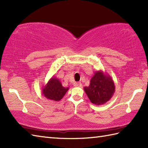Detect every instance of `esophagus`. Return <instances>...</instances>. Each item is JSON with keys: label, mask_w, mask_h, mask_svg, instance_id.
<instances>
[{"label": "esophagus", "mask_w": 148, "mask_h": 148, "mask_svg": "<svg viewBox=\"0 0 148 148\" xmlns=\"http://www.w3.org/2000/svg\"><path fill=\"white\" fill-rule=\"evenodd\" d=\"M73 85L75 87H81L82 84H81V82H75L73 84Z\"/></svg>", "instance_id": "obj_1"}]
</instances>
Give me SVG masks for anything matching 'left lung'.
Listing matches in <instances>:
<instances>
[{
    "label": "left lung",
    "mask_w": 148,
    "mask_h": 148,
    "mask_svg": "<svg viewBox=\"0 0 148 148\" xmlns=\"http://www.w3.org/2000/svg\"><path fill=\"white\" fill-rule=\"evenodd\" d=\"M92 103L104 104L109 101L115 91L114 81L109 75L102 70L95 72L91 78L90 85L84 87Z\"/></svg>",
    "instance_id": "1"
}]
</instances>
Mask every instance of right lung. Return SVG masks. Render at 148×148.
<instances>
[{
    "mask_svg": "<svg viewBox=\"0 0 148 148\" xmlns=\"http://www.w3.org/2000/svg\"><path fill=\"white\" fill-rule=\"evenodd\" d=\"M69 87H64L60 80L55 77H52L47 84L42 87V92L47 99L59 101L64 97L68 90Z\"/></svg>",
    "mask_w": 148,
    "mask_h": 148,
    "instance_id": "obj_1",
    "label": "right lung"
}]
</instances>
